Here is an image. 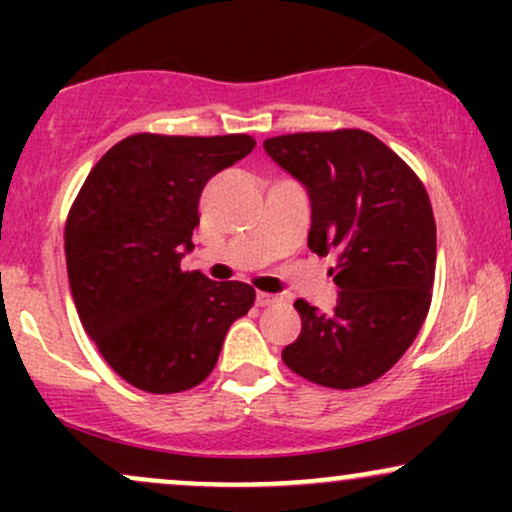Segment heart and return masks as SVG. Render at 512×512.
Returning a JSON list of instances; mask_svg holds the SVG:
<instances>
[{
  "instance_id": "obj_1",
  "label": "heart",
  "mask_w": 512,
  "mask_h": 512,
  "mask_svg": "<svg viewBox=\"0 0 512 512\" xmlns=\"http://www.w3.org/2000/svg\"><path fill=\"white\" fill-rule=\"evenodd\" d=\"M281 197V187H272V190L267 192V209L272 211V214H276V202H279Z\"/></svg>"
}]
</instances>
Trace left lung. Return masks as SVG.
Wrapping results in <instances>:
<instances>
[{
    "label": "left lung",
    "mask_w": 512,
    "mask_h": 512,
    "mask_svg": "<svg viewBox=\"0 0 512 512\" xmlns=\"http://www.w3.org/2000/svg\"><path fill=\"white\" fill-rule=\"evenodd\" d=\"M243 134H134L93 166L64 226L81 325L129 385L151 395L197 387L255 289L231 272L182 267L211 175L252 151Z\"/></svg>",
    "instance_id": "left-lung-1"
}]
</instances>
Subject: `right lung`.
I'll use <instances>...</instances> for the list:
<instances>
[{
    "label": "right lung",
    "instance_id": "right-lung-1",
    "mask_svg": "<svg viewBox=\"0 0 512 512\" xmlns=\"http://www.w3.org/2000/svg\"><path fill=\"white\" fill-rule=\"evenodd\" d=\"M267 154L308 187V248L337 255L339 301L296 305L301 334L284 363L310 383L354 390L387 373L431 308L436 221L416 173L363 129L298 132L264 142Z\"/></svg>",
    "mask_w": 512,
    "mask_h": 512
}]
</instances>
